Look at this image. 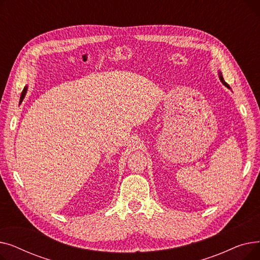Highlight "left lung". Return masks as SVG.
Returning a JSON list of instances; mask_svg holds the SVG:
<instances>
[{
  "instance_id": "8db88e82",
  "label": "left lung",
  "mask_w": 260,
  "mask_h": 260,
  "mask_svg": "<svg viewBox=\"0 0 260 260\" xmlns=\"http://www.w3.org/2000/svg\"><path fill=\"white\" fill-rule=\"evenodd\" d=\"M219 79H220V81H221V82H222V84H223V85H224V86H226V87H228V88H231V87H230V85H229V84H228V83H226V82H225V81H224V80H223V77H222V75H221V73H219Z\"/></svg>"
}]
</instances>
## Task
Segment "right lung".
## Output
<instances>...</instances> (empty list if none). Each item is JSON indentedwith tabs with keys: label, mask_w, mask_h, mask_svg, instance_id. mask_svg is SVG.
<instances>
[{
	"label": "right lung",
	"mask_w": 260,
	"mask_h": 260,
	"mask_svg": "<svg viewBox=\"0 0 260 260\" xmlns=\"http://www.w3.org/2000/svg\"><path fill=\"white\" fill-rule=\"evenodd\" d=\"M26 91H27V86L24 87V89H23V91H22V94H21V98H24V97H25Z\"/></svg>",
	"instance_id": "1"
}]
</instances>
